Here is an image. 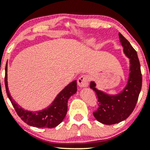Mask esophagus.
<instances>
[{
  "instance_id": "1",
  "label": "esophagus",
  "mask_w": 150,
  "mask_h": 150,
  "mask_svg": "<svg viewBox=\"0 0 150 150\" xmlns=\"http://www.w3.org/2000/svg\"><path fill=\"white\" fill-rule=\"evenodd\" d=\"M89 82V77L88 75H82L77 80V84L80 87H86L88 86Z\"/></svg>"
}]
</instances>
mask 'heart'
<instances>
[{"mask_svg": "<svg viewBox=\"0 0 150 150\" xmlns=\"http://www.w3.org/2000/svg\"><path fill=\"white\" fill-rule=\"evenodd\" d=\"M94 42H95V41H94V39H89L86 40V44L87 45H93L94 44Z\"/></svg>", "mask_w": 150, "mask_h": 150, "instance_id": "heart-1", "label": "heart"}]
</instances>
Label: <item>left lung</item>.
<instances>
[{"instance_id": "8db88e82", "label": "left lung", "mask_w": 150, "mask_h": 150, "mask_svg": "<svg viewBox=\"0 0 150 150\" xmlns=\"http://www.w3.org/2000/svg\"><path fill=\"white\" fill-rule=\"evenodd\" d=\"M118 35L123 52L130 59V73L126 86L116 95H110L97 89L93 81L89 86L96 92L99 101V108L93 115L98 121L106 125L120 123L131 114L142 88V74L137 52L121 34Z\"/></svg>"}]
</instances>
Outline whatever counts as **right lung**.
<instances>
[{
	"label": "right lung",
	"mask_w": 150,
	"mask_h": 150,
	"mask_svg": "<svg viewBox=\"0 0 150 150\" xmlns=\"http://www.w3.org/2000/svg\"><path fill=\"white\" fill-rule=\"evenodd\" d=\"M6 66L5 85L7 95L11 101L13 107L20 118L27 124L37 128H53L63 121L68 111V101L69 98L77 92V82L74 80L70 82L58 94L49 106L42 111H30L25 110L15 102L10 96L8 87V75Z\"/></svg>",
	"instance_id": "obj_1"
}]
</instances>
